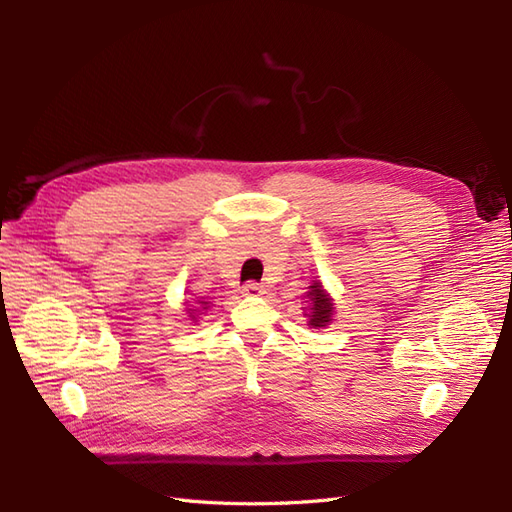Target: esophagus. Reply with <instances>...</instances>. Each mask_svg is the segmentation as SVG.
<instances>
[{"label": "esophagus", "mask_w": 512, "mask_h": 512, "mask_svg": "<svg viewBox=\"0 0 512 512\" xmlns=\"http://www.w3.org/2000/svg\"><path fill=\"white\" fill-rule=\"evenodd\" d=\"M262 292H265V290H262V286L256 284V282H247L243 286V294H247V297H256V294H262Z\"/></svg>", "instance_id": "34e87169"}]
</instances>
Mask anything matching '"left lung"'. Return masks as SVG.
<instances>
[{"label":"left lung","instance_id":"left-lung-1","mask_svg":"<svg viewBox=\"0 0 512 512\" xmlns=\"http://www.w3.org/2000/svg\"><path fill=\"white\" fill-rule=\"evenodd\" d=\"M309 299V309H307V318H309V327L314 329H324L327 324L333 320V299L327 294V290L322 288L320 282L314 280V284L309 286V292L305 294Z\"/></svg>","mask_w":512,"mask_h":512}]
</instances>
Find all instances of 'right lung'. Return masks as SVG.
<instances>
[{
    "instance_id": "obj_1",
    "label": "right lung",
    "mask_w": 512,
    "mask_h": 512,
    "mask_svg": "<svg viewBox=\"0 0 512 512\" xmlns=\"http://www.w3.org/2000/svg\"><path fill=\"white\" fill-rule=\"evenodd\" d=\"M198 303H200V305H205L203 309H207V301H198ZM190 314H194V309H190Z\"/></svg>"
}]
</instances>
